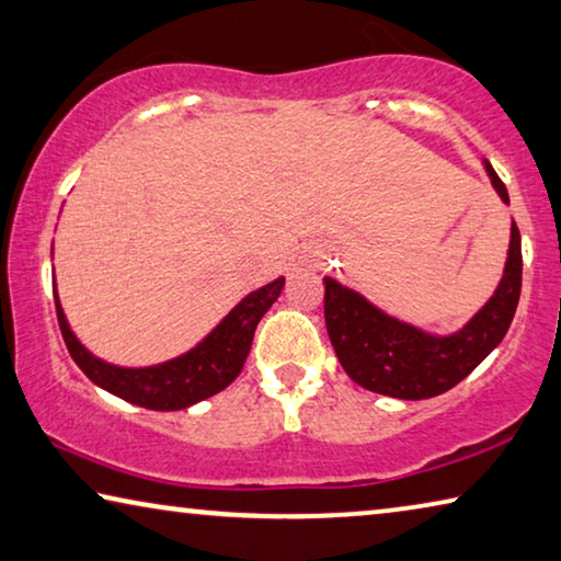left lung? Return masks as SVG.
Instances as JSON below:
<instances>
[{
    "instance_id": "8db88e82",
    "label": "left lung",
    "mask_w": 561,
    "mask_h": 561,
    "mask_svg": "<svg viewBox=\"0 0 561 561\" xmlns=\"http://www.w3.org/2000/svg\"><path fill=\"white\" fill-rule=\"evenodd\" d=\"M499 197L510 203L506 185L484 162ZM325 283V329L335 356L346 374L364 389L393 399H431L463 381L510 331L522 293V238L512 222L510 257L504 278L461 331L431 335L409 323L396 321L370 306L356 290L343 288L333 278Z\"/></svg>"
}]
</instances>
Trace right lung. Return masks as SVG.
Here are the masks:
<instances>
[{
    "label": "right lung",
    "instance_id": "right-lung-1",
    "mask_svg": "<svg viewBox=\"0 0 561 561\" xmlns=\"http://www.w3.org/2000/svg\"><path fill=\"white\" fill-rule=\"evenodd\" d=\"M283 283L286 280L278 278L268 283V286L253 290L193 351L168 360V364L150 368L112 366L92 356L70 331V323H67L65 310L59 306L57 293L55 308L65 346L92 383L135 403V407L152 411H178L193 407V403L203 399H210V396L236 381V376L243 370L248 353H251L255 325L261 323L265 310L278 300Z\"/></svg>",
    "mask_w": 561,
    "mask_h": 561
}]
</instances>
